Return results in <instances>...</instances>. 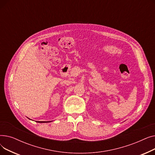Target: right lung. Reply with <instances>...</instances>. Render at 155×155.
<instances>
[{
    "mask_svg": "<svg viewBox=\"0 0 155 155\" xmlns=\"http://www.w3.org/2000/svg\"><path fill=\"white\" fill-rule=\"evenodd\" d=\"M38 123H50L51 121H37Z\"/></svg>",
    "mask_w": 155,
    "mask_h": 155,
    "instance_id": "right-lung-1",
    "label": "right lung"
}]
</instances>
